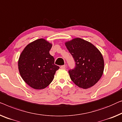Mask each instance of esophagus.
<instances>
[{
  "mask_svg": "<svg viewBox=\"0 0 122 122\" xmlns=\"http://www.w3.org/2000/svg\"><path fill=\"white\" fill-rule=\"evenodd\" d=\"M61 68L63 69H65L66 68V65H61Z\"/></svg>",
  "mask_w": 122,
  "mask_h": 122,
  "instance_id": "34e87169",
  "label": "esophagus"
}]
</instances>
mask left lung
Segmentation results:
<instances>
[{
  "mask_svg": "<svg viewBox=\"0 0 122 122\" xmlns=\"http://www.w3.org/2000/svg\"><path fill=\"white\" fill-rule=\"evenodd\" d=\"M65 44L75 62V68L69 70L71 80L82 89L93 86L103 74L102 54L90 42L80 38H74Z\"/></svg>",
  "mask_w": 122,
  "mask_h": 122,
  "instance_id": "1",
  "label": "left lung"
}]
</instances>
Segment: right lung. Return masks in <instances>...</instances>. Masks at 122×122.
<instances>
[{"mask_svg":"<svg viewBox=\"0 0 122 122\" xmlns=\"http://www.w3.org/2000/svg\"><path fill=\"white\" fill-rule=\"evenodd\" d=\"M52 45L43 38L29 43L21 53L19 70L24 81L36 90L47 87L54 79L59 67L49 54Z\"/></svg>","mask_w":122,"mask_h":122,"instance_id":"right-lung-1","label":"right lung"}]
</instances>
